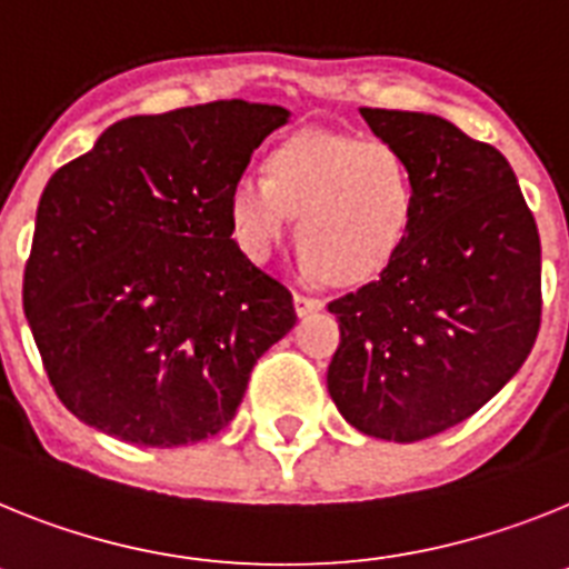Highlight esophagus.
I'll use <instances>...</instances> for the list:
<instances>
[{"label":"esophagus","instance_id":"34e87169","mask_svg":"<svg viewBox=\"0 0 569 569\" xmlns=\"http://www.w3.org/2000/svg\"><path fill=\"white\" fill-rule=\"evenodd\" d=\"M291 303H295V315H298V318H306V315H315L323 309V303H320L318 298H306V295H295Z\"/></svg>","mask_w":569,"mask_h":569}]
</instances>
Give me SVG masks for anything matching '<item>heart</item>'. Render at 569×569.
<instances>
[{
  "instance_id": "heart-1",
  "label": "heart",
  "mask_w": 569,
  "mask_h": 569,
  "mask_svg": "<svg viewBox=\"0 0 569 569\" xmlns=\"http://www.w3.org/2000/svg\"><path fill=\"white\" fill-rule=\"evenodd\" d=\"M418 191L407 157L389 142L300 131L263 157V180L240 177L226 220L251 263H269L298 217V251L320 280L378 278L407 243Z\"/></svg>"
}]
</instances>
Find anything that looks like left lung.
<instances>
[{
  "label": "left lung",
  "instance_id": "obj_1",
  "mask_svg": "<svg viewBox=\"0 0 569 569\" xmlns=\"http://www.w3.org/2000/svg\"><path fill=\"white\" fill-rule=\"evenodd\" d=\"M360 117L407 157L418 211L380 278L329 306L340 346L326 387L358 432L412 443L521 369L541 323V240L501 151L435 113Z\"/></svg>",
  "mask_w": 569,
  "mask_h": 569
}]
</instances>
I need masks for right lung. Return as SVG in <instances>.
<instances>
[{
    "mask_svg": "<svg viewBox=\"0 0 569 569\" xmlns=\"http://www.w3.org/2000/svg\"><path fill=\"white\" fill-rule=\"evenodd\" d=\"M289 117L243 100L128 117L48 180L22 306L79 421L162 449L229 427L298 318L231 240L226 194Z\"/></svg>",
    "mask_w": 569,
    "mask_h": 569,
    "instance_id": "right-lung-1",
    "label": "right lung"
}]
</instances>
